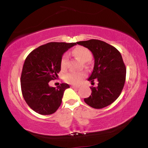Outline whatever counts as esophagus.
I'll use <instances>...</instances> for the list:
<instances>
[{"mask_svg":"<svg viewBox=\"0 0 148 148\" xmlns=\"http://www.w3.org/2000/svg\"><path fill=\"white\" fill-rule=\"evenodd\" d=\"M71 87H72V88H73V89H78L79 87V86H72Z\"/></svg>","mask_w":148,"mask_h":148,"instance_id":"esophagus-1","label":"esophagus"}]
</instances>
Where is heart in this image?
<instances>
[{
	"instance_id": "heart-1",
	"label": "heart",
	"mask_w": 148,
	"mask_h": 148,
	"mask_svg": "<svg viewBox=\"0 0 148 148\" xmlns=\"http://www.w3.org/2000/svg\"><path fill=\"white\" fill-rule=\"evenodd\" d=\"M73 53L77 59L83 62H86L91 58V53L89 50L85 47L78 46L73 50ZM69 61V54L64 53L61 59V68L62 70H65L67 67V63ZM86 72H69L64 74V80L67 83L78 85L81 83L82 79L86 76Z\"/></svg>"
}]
</instances>
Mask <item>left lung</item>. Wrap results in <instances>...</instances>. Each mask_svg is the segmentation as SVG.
<instances>
[{"instance_id": "1", "label": "left lung", "mask_w": 148, "mask_h": 148, "mask_svg": "<svg viewBox=\"0 0 148 148\" xmlns=\"http://www.w3.org/2000/svg\"><path fill=\"white\" fill-rule=\"evenodd\" d=\"M88 48L95 59L94 68L88 81L98 86L90 87L91 95L84 101L93 108L101 109L116 101L121 94L126 77V67L120 52L116 47L99 40L76 42Z\"/></svg>"}]
</instances>
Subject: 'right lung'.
Instances as JSON below:
<instances>
[{
  "label": "right lung",
  "instance_id": "obj_1",
  "mask_svg": "<svg viewBox=\"0 0 148 148\" xmlns=\"http://www.w3.org/2000/svg\"><path fill=\"white\" fill-rule=\"evenodd\" d=\"M75 45L76 42H49L27 57L21 76V91L27 104L36 113L52 114L61 106L64 91L69 85L62 83L56 88L48 84L58 77L62 55Z\"/></svg>",
  "mask_w": 148,
  "mask_h": 148
}]
</instances>
